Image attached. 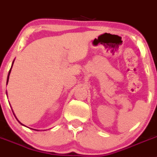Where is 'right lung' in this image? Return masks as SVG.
Listing matches in <instances>:
<instances>
[{"instance_id": "right-lung-1", "label": "right lung", "mask_w": 157, "mask_h": 157, "mask_svg": "<svg viewBox=\"0 0 157 157\" xmlns=\"http://www.w3.org/2000/svg\"><path fill=\"white\" fill-rule=\"evenodd\" d=\"M13 63H12V66H13ZM12 66H11V67H10V71H9V73H8V76H7V83H8V80H9V76H10V71H11V68H12ZM12 111H13V110H12ZM13 115H14V113H13ZM14 116H15V115H14ZM16 119H17V117H16ZM17 121H18V122H19V123H20V124H21V125L24 126V124H21V122H20V121H18V120H17Z\"/></svg>"}]
</instances>
